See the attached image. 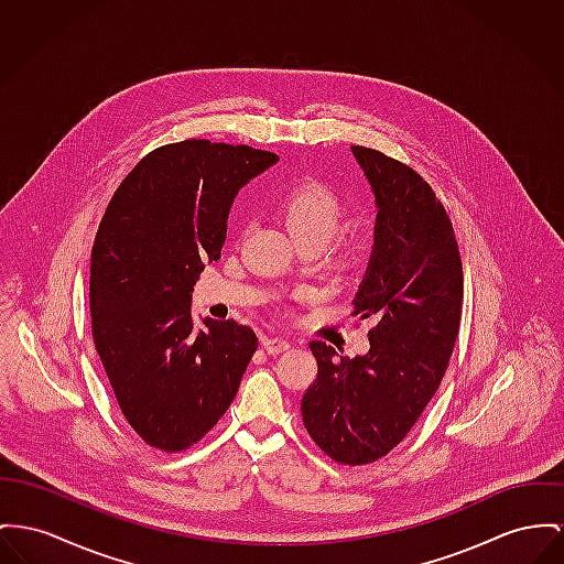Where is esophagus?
<instances>
[{"label":"esophagus","instance_id":"1","mask_svg":"<svg viewBox=\"0 0 564 564\" xmlns=\"http://www.w3.org/2000/svg\"><path fill=\"white\" fill-rule=\"evenodd\" d=\"M263 348L269 355H280L291 348V341L284 338H264Z\"/></svg>","mask_w":564,"mask_h":564}]
</instances>
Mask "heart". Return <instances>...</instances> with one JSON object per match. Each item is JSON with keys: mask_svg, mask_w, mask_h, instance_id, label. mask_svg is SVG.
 I'll return each instance as SVG.
<instances>
[{"mask_svg": "<svg viewBox=\"0 0 564 564\" xmlns=\"http://www.w3.org/2000/svg\"><path fill=\"white\" fill-rule=\"evenodd\" d=\"M280 218L300 246L316 243L325 248L338 232L341 205L329 189L307 184L282 200Z\"/></svg>", "mask_w": 564, "mask_h": 564, "instance_id": "b5f03b06", "label": "heart"}]
</instances>
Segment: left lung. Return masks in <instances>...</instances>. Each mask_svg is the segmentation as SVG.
<instances>
[{
    "instance_id": "left-lung-1",
    "label": "left lung",
    "mask_w": 564,
    "mask_h": 564,
    "mask_svg": "<svg viewBox=\"0 0 564 564\" xmlns=\"http://www.w3.org/2000/svg\"><path fill=\"white\" fill-rule=\"evenodd\" d=\"M376 203L375 246L355 314L376 321L366 355L310 341L318 375L301 400L312 441L339 464L393 449L436 393L459 329L464 275L449 216L411 166L350 148Z\"/></svg>"
}]
</instances>
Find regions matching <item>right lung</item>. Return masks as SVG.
I'll list each match as a JSON object with an SVG mask.
<instances>
[{"label": "right lung", "mask_w": 564, "mask_h": 564, "mask_svg": "<svg viewBox=\"0 0 564 564\" xmlns=\"http://www.w3.org/2000/svg\"><path fill=\"white\" fill-rule=\"evenodd\" d=\"M280 158L248 145L182 141L121 182L91 250L94 344L117 404L155 449L182 451L226 413L259 338L235 321L194 327L192 291L220 259L235 196Z\"/></svg>", "instance_id": "right-lung-1"}]
</instances>
